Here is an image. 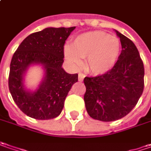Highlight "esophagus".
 <instances>
[{"mask_svg": "<svg viewBox=\"0 0 151 151\" xmlns=\"http://www.w3.org/2000/svg\"><path fill=\"white\" fill-rule=\"evenodd\" d=\"M84 77H85V75H84L83 73H79V74H78V80L83 81V78H84Z\"/></svg>", "mask_w": 151, "mask_h": 151, "instance_id": "esophagus-1", "label": "esophagus"}]
</instances>
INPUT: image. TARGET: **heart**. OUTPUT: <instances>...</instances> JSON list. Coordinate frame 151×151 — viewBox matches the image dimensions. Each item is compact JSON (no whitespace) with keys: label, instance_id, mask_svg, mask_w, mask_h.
Instances as JSON below:
<instances>
[{"label":"heart","instance_id":"heart-1","mask_svg":"<svg viewBox=\"0 0 151 151\" xmlns=\"http://www.w3.org/2000/svg\"><path fill=\"white\" fill-rule=\"evenodd\" d=\"M121 42L117 37L102 31L83 33L76 37L72 47H64L66 60L75 68L86 60V68L93 74L100 75L111 70L117 63Z\"/></svg>","mask_w":151,"mask_h":151}]
</instances>
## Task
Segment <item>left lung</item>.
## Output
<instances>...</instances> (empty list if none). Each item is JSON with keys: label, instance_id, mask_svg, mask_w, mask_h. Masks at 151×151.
<instances>
[{"label": "left lung", "instance_id": "8db88e82", "mask_svg": "<svg viewBox=\"0 0 151 151\" xmlns=\"http://www.w3.org/2000/svg\"><path fill=\"white\" fill-rule=\"evenodd\" d=\"M122 51L111 70L85 77V107L94 119L109 122L127 115L144 91L143 61L132 41L116 31Z\"/></svg>", "mask_w": 151, "mask_h": 151}]
</instances>
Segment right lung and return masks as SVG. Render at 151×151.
Instances as JSON below:
<instances>
[{
    "instance_id": "add662e5",
    "label": "right lung",
    "mask_w": 151,
    "mask_h": 151,
    "mask_svg": "<svg viewBox=\"0 0 151 151\" xmlns=\"http://www.w3.org/2000/svg\"><path fill=\"white\" fill-rule=\"evenodd\" d=\"M72 27H48L29 35L19 45L10 65L9 90L18 108L25 114L36 119L58 117L78 73L69 74L62 68L64 44ZM33 63L45 67V77L39 89L30 93L24 89L23 75Z\"/></svg>"
}]
</instances>
